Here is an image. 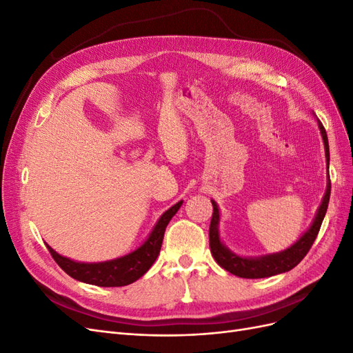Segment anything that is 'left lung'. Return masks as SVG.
I'll return each mask as SVG.
<instances>
[{"instance_id":"8db88e82","label":"left lung","mask_w":353,"mask_h":353,"mask_svg":"<svg viewBox=\"0 0 353 353\" xmlns=\"http://www.w3.org/2000/svg\"><path fill=\"white\" fill-rule=\"evenodd\" d=\"M318 126L324 140L325 159H327V168H328L330 165L328 138L323 123L318 122ZM330 191H331V183H330V175H328L325 194H324L321 206L318 208L316 216L312 222V225L309 227V230L292 245V248H288L280 253L261 256V258H241V256L232 253L228 248H225V245L222 244L219 239V228H218L219 209L216 203L212 200L213 213H212V221H210V228H209V244H210V252H212L213 259H215L223 270L237 276H241V279H265V276H272V275L293 270L294 266L305 258L318 236L319 228H321V223L324 221L325 212L328 208Z\"/></svg>"}]
</instances>
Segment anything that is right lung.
Wrapping results in <instances>:
<instances>
[{
	"instance_id": "right-lung-1",
	"label": "right lung",
	"mask_w": 353,
	"mask_h": 353,
	"mask_svg": "<svg viewBox=\"0 0 353 353\" xmlns=\"http://www.w3.org/2000/svg\"><path fill=\"white\" fill-rule=\"evenodd\" d=\"M181 205H183V201H178L176 205L168 209L163 215L160 216L156 227L150 232V236H148V239L140 245V248L130 254L122 256V258L99 263H82L74 262L72 259L65 258V256L59 254L57 252L52 250L48 244L47 248L52 256V259L57 262L60 268L74 280L99 287L128 285L137 281L140 276H143L154 263L156 258L159 256L160 248H162V241L168 223L178 212Z\"/></svg>"
}]
</instances>
